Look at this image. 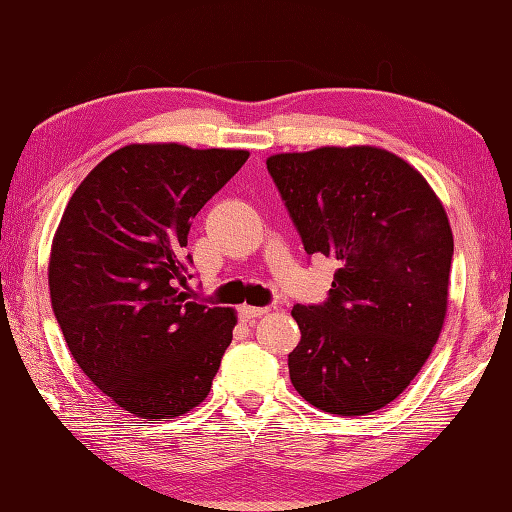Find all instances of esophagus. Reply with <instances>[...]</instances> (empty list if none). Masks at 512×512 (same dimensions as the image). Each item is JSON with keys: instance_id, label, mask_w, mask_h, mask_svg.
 I'll return each instance as SVG.
<instances>
[{"instance_id": "esophagus-1", "label": "esophagus", "mask_w": 512, "mask_h": 512, "mask_svg": "<svg viewBox=\"0 0 512 512\" xmlns=\"http://www.w3.org/2000/svg\"><path fill=\"white\" fill-rule=\"evenodd\" d=\"M268 313L266 306H242L239 308V315L244 319H255V317H262Z\"/></svg>"}]
</instances>
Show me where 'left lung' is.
<instances>
[{
    "label": "left lung",
    "mask_w": 512,
    "mask_h": 512,
    "mask_svg": "<svg viewBox=\"0 0 512 512\" xmlns=\"http://www.w3.org/2000/svg\"><path fill=\"white\" fill-rule=\"evenodd\" d=\"M308 255L337 259L322 304H297L290 382L339 417L384 408L422 370L442 333L453 233L433 188L375 146L266 159Z\"/></svg>",
    "instance_id": "8db88e82"
}]
</instances>
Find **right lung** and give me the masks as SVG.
Listing matches in <instances>:
<instances>
[{
	"instance_id": "1",
	"label": "right lung",
	"mask_w": 512,
	"mask_h": 512,
	"mask_svg": "<svg viewBox=\"0 0 512 512\" xmlns=\"http://www.w3.org/2000/svg\"><path fill=\"white\" fill-rule=\"evenodd\" d=\"M248 150L130 144L70 197L48 264L70 355L117 406L148 422L204 402L233 339L235 310L190 299L193 217Z\"/></svg>"
}]
</instances>
